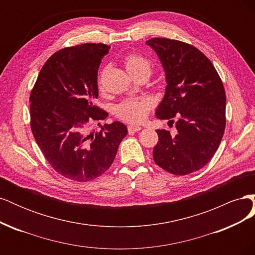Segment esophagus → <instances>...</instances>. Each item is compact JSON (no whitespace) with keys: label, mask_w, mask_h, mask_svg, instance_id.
<instances>
[{"label":"esophagus","mask_w":255,"mask_h":255,"mask_svg":"<svg viewBox=\"0 0 255 255\" xmlns=\"http://www.w3.org/2000/svg\"><path fill=\"white\" fill-rule=\"evenodd\" d=\"M140 129H141L140 127H135V126H128V133H135V132H138V130H140Z\"/></svg>","instance_id":"obj_1"}]
</instances>
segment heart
Listing matches in <instances>:
<instances>
[{"mask_svg": "<svg viewBox=\"0 0 255 255\" xmlns=\"http://www.w3.org/2000/svg\"><path fill=\"white\" fill-rule=\"evenodd\" d=\"M125 65L127 70L132 74L134 78L139 75L150 76L152 72L151 61L137 53H128L125 57ZM104 71L100 74L98 79L99 87H102V79ZM152 103L150 100L145 98H129L123 100L122 102L117 104L114 109V114L117 118L128 122V123H140L142 122L149 111L151 110Z\"/></svg>", "mask_w": 255, "mask_h": 255, "instance_id": "1", "label": "heart"}]
</instances>
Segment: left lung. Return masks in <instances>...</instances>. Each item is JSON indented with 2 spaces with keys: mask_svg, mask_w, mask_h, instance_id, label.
<instances>
[{
  "mask_svg": "<svg viewBox=\"0 0 255 255\" xmlns=\"http://www.w3.org/2000/svg\"><path fill=\"white\" fill-rule=\"evenodd\" d=\"M166 72V94L158 119L177 118V133L156 129L153 159L167 172L186 175L212 159L226 128V91L215 67L194 45L168 38L146 41Z\"/></svg>",
  "mask_w": 255,
  "mask_h": 255,
  "instance_id": "left-lung-1",
  "label": "left lung"
}]
</instances>
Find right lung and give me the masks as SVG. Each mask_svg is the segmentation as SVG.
Returning a JSON list of instances; mask_svg holds the SVG:
<instances>
[{"instance_id": "right-lung-1", "label": "right lung", "mask_w": 255, "mask_h": 255, "mask_svg": "<svg viewBox=\"0 0 255 255\" xmlns=\"http://www.w3.org/2000/svg\"><path fill=\"white\" fill-rule=\"evenodd\" d=\"M110 49L83 43L57 51L42 66L30 92L35 140L54 170L69 180L88 182L102 175L128 134L118 121L105 123L99 132L89 128L109 115L94 103L98 69Z\"/></svg>"}]
</instances>
